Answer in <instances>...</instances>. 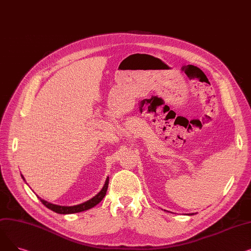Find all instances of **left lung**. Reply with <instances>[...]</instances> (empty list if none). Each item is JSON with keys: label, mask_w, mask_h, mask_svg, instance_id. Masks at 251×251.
Wrapping results in <instances>:
<instances>
[{"label": "left lung", "mask_w": 251, "mask_h": 251, "mask_svg": "<svg viewBox=\"0 0 251 251\" xmlns=\"http://www.w3.org/2000/svg\"><path fill=\"white\" fill-rule=\"evenodd\" d=\"M192 215H194V214H189V216H192Z\"/></svg>", "instance_id": "8db88e82"}]
</instances>
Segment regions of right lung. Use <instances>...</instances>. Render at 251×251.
I'll use <instances>...</instances> for the list:
<instances>
[{"mask_svg": "<svg viewBox=\"0 0 251 251\" xmlns=\"http://www.w3.org/2000/svg\"><path fill=\"white\" fill-rule=\"evenodd\" d=\"M22 179L25 181L24 177L21 175ZM108 185H109V177H107V179H105V182L103 184V186L101 188V190L96 195L92 197L91 200L85 201V202H82L80 204H77V205H72V206H65V205H58V204H54V203H50L45 200H42L41 197L37 196L39 200H41V201L43 202L44 205H46L48 208H50V210H52V212H55L57 214H61V215H68V214H75V213H80V212H84V210H87L91 207L96 206L98 203H100L102 199L104 197L105 193H107V190H108Z\"/></svg>", "mask_w": 251, "mask_h": 251, "instance_id": "obj_1", "label": "right lung"}]
</instances>
